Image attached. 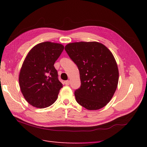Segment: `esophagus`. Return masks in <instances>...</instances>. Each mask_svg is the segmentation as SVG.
I'll list each match as a JSON object with an SVG mask.
<instances>
[{"instance_id": "34e87169", "label": "esophagus", "mask_w": 147, "mask_h": 147, "mask_svg": "<svg viewBox=\"0 0 147 147\" xmlns=\"http://www.w3.org/2000/svg\"><path fill=\"white\" fill-rule=\"evenodd\" d=\"M65 84L66 86H68L70 84V81L69 80H66V81H65Z\"/></svg>"}]
</instances>
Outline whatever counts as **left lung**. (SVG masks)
<instances>
[{"label": "left lung", "instance_id": "obj_1", "mask_svg": "<svg viewBox=\"0 0 147 147\" xmlns=\"http://www.w3.org/2000/svg\"><path fill=\"white\" fill-rule=\"evenodd\" d=\"M65 49L79 70L81 86L74 93L77 102L89 110L106 106L119 82L117 64L112 52L98 42L70 43Z\"/></svg>", "mask_w": 147, "mask_h": 147}]
</instances>
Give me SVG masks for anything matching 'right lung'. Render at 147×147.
I'll return each instance as SVG.
<instances>
[{
  "instance_id": "right-lung-1",
  "label": "right lung",
  "mask_w": 147,
  "mask_h": 147,
  "mask_svg": "<svg viewBox=\"0 0 147 147\" xmlns=\"http://www.w3.org/2000/svg\"><path fill=\"white\" fill-rule=\"evenodd\" d=\"M64 49L61 44L44 42L35 46L24 60L19 75L21 91L33 107L44 109L55 102L63 84L55 61Z\"/></svg>"
}]
</instances>
